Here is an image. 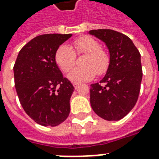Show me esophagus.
Returning a JSON list of instances; mask_svg holds the SVG:
<instances>
[{
  "label": "esophagus",
  "instance_id": "obj_1",
  "mask_svg": "<svg viewBox=\"0 0 159 159\" xmlns=\"http://www.w3.org/2000/svg\"><path fill=\"white\" fill-rule=\"evenodd\" d=\"M79 84H78V83H73V87L74 88H75V89H77V88H78V87H79Z\"/></svg>",
  "mask_w": 159,
  "mask_h": 159
}]
</instances>
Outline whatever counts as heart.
<instances>
[{"instance_id": "heart-1", "label": "heart", "mask_w": 159, "mask_h": 159, "mask_svg": "<svg viewBox=\"0 0 159 159\" xmlns=\"http://www.w3.org/2000/svg\"><path fill=\"white\" fill-rule=\"evenodd\" d=\"M73 50L61 44L55 54V61L64 72H69L76 63V55L85 54L83 67H76L68 74V78L74 83H83L102 76L107 72L110 65V56L106 50L100 48V43L90 36H81L72 43Z\"/></svg>"}]
</instances>
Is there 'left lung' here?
<instances>
[{"instance_id":"1","label":"left lung","mask_w":159,"mask_h":159,"mask_svg":"<svg viewBox=\"0 0 159 159\" xmlns=\"http://www.w3.org/2000/svg\"><path fill=\"white\" fill-rule=\"evenodd\" d=\"M106 43L110 65L99 83L91 84L90 103L98 116L109 121L120 120L133 109L141 89V55L126 35L112 29L89 32Z\"/></svg>"}]
</instances>
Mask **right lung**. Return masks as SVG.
Segmentation results:
<instances>
[{
    "label": "right lung",
    "instance_id": "1",
    "mask_svg": "<svg viewBox=\"0 0 159 159\" xmlns=\"http://www.w3.org/2000/svg\"><path fill=\"white\" fill-rule=\"evenodd\" d=\"M71 34L39 35L21 49L14 64V83L26 114L43 126H56L70 114L73 85L55 61L56 51Z\"/></svg>",
    "mask_w": 159,
    "mask_h": 159
}]
</instances>
